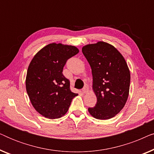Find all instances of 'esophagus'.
Listing matches in <instances>:
<instances>
[{
    "instance_id": "esophagus-1",
    "label": "esophagus",
    "mask_w": 154,
    "mask_h": 154,
    "mask_svg": "<svg viewBox=\"0 0 154 154\" xmlns=\"http://www.w3.org/2000/svg\"><path fill=\"white\" fill-rule=\"evenodd\" d=\"M88 91H89V89H88V88L87 87V86H85V87L83 88V93H87V92H88Z\"/></svg>"
}]
</instances>
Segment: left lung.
Returning <instances> with one entry per match:
<instances>
[{
  "label": "left lung",
  "instance_id": "8db88e82",
  "mask_svg": "<svg viewBox=\"0 0 154 154\" xmlns=\"http://www.w3.org/2000/svg\"><path fill=\"white\" fill-rule=\"evenodd\" d=\"M82 52L91 67L97 97L96 105L88 111L97 119H110L127 102L130 83L127 63L116 48L105 42L83 46Z\"/></svg>",
  "mask_w": 154,
  "mask_h": 154
}]
</instances>
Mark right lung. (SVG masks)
I'll return each instance as SVG.
<instances>
[{"mask_svg": "<svg viewBox=\"0 0 154 154\" xmlns=\"http://www.w3.org/2000/svg\"><path fill=\"white\" fill-rule=\"evenodd\" d=\"M72 45L50 43L37 52L27 70L26 89L34 109L50 119L66 114L76 93L62 71L66 61L79 53Z\"/></svg>", "mask_w": 154, "mask_h": 154, "instance_id": "1", "label": "right lung"}]
</instances>
